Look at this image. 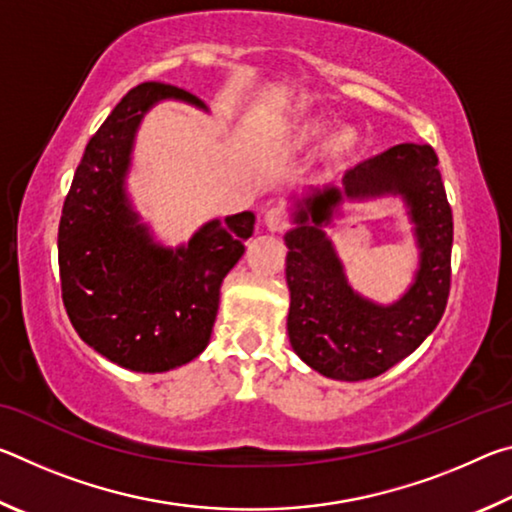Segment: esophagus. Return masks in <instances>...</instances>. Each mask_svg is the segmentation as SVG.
<instances>
[{"instance_id":"obj_1","label":"esophagus","mask_w":512,"mask_h":512,"mask_svg":"<svg viewBox=\"0 0 512 512\" xmlns=\"http://www.w3.org/2000/svg\"><path fill=\"white\" fill-rule=\"evenodd\" d=\"M264 223L268 230L273 232H282L287 228V214H284L280 207H268L266 214H264Z\"/></svg>"}]
</instances>
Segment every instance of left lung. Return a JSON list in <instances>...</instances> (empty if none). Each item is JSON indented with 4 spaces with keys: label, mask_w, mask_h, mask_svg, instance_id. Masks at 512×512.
<instances>
[{
    "label": "left lung",
    "mask_w": 512,
    "mask_h": 512,
    "mask_svg": "<svg viewBox=\"0 0 512 512\" xmlns=\"http://www.w3.org/2000/svg\"><path fill=\"white\" fill-rule=\"evenodd\" d=\"M400 193L410 205L421 266L405 296L377 306L347 284L338 256L322 232L343 200ZM296 228L287 232L289 341L320 375L372 379L418 348L445 314L452 284L454 221L438 155L429 144H397L357 164L343 187L314 189L298 201Z\"/></svg>",
    "instance_id": "left-lung-1"
}]
</instances>
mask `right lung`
Segmentation results:
<instances>
[{
	"mask_svg": "<svg viewBox=\"0 0 512 512\" xmlns=\"http://www.w3.org/2000/svg\"><path fill=\"white\" fill-rule=\"evenodd\" d=\"M162 99L205 108L192 92L142 83L85 146L58 225L60 289L81 339L121 368L167 372L210 343L223 277L244 255L255 214L205 223L187 246L155 244L126 196L135 131Z\"/></svg>",
	"mask_w": 512,
	"mask_h": 512,
	"instance_id": "obj_1",
	"label": "right lung"
}]
</instances>
